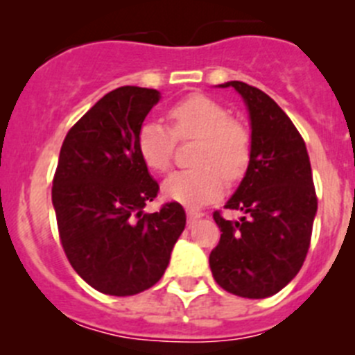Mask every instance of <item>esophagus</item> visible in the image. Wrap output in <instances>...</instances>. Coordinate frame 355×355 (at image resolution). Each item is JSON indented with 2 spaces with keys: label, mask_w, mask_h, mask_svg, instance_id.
Segmentation results:
<instances>
[{
  "label": "esophagus",
  "mask_w": 355,
  "mask_h": 355,
  "mask_svg": "<svg viewBox=\"0 0 355 355\" xmlns=\"http://www.w3.org/2000/svg\"><path fill=\"white\" fill-rule=\"evenodd\" d=\"M187 214H188V223H193V222H197V220H200V218L206 216V213H202V211H197V209H188Z\"/></svg>",
  "instance_id": "esophagus-1"
}]
</instances>
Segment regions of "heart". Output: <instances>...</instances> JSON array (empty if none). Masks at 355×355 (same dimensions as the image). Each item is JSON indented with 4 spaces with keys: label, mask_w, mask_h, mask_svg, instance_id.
<instances>
[{
    "label": "heart",
    "mask_w": 355,
    "mask_h": 355,
    "mask_svg": "<svg viewBox=\"0 0 355 355\" xmlns=\"http://www.w3.org/2000/svg\"><path fill=\"white\" fill-rule=\"evenodd\" d=\"M171 128L146 121L137 133V151L146 167L168 171L175 137L197 139L195 168L178 171L162 184V193L172 202L199 207L216 200L225 190V178L239 180L248 168L252 135L243 123L229 118L223 105L204 95H193L172 105L167 112Z\"/></svg>",
    "instance_id": "heart-1"
}]
</instances>
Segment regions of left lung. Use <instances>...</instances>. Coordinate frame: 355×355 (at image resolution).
<instances>
[{
	"mask_svg": "<svg viewBox=\"0 0 355 355\" xmlns=\"http://www.w3.org/2000/svg\"><path fill=\"white\" fill-rule=\"evenodd\" d=\"M234 87L250 114L252 156L227 209L241 211L237 222L214 211L220 243L209 255L213 278L239 297L275 295L306 259L317 214V195L306 144L287 114L264 91L241 80Z\"/></svg>",
	"mask_w": 355,
	"mask_h": 355,
	"instance_id": "obj_1",
	"label": "left lung"
}]
</instances>
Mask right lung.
Here are the masks:
<instances>
[{
  "instance_id": "right-lung-1",
  "label": "right lung",
  "mask_w": 355,
  "mask_h": 355,
  "mask_svg": "<svg viewBox=\"0 0 355 355\" xmlns=\"http://www.w3.org/2000/svg\"><path fill=\"white\" fill-rule=\"evenodd\" d=\"M160 91L123 86L71 126L52 181L64 253L102 294L133 295L158 282L187 225L181 204L144 213L158 183L137 151V133Z\"/></svg>"
}]
</instances>
